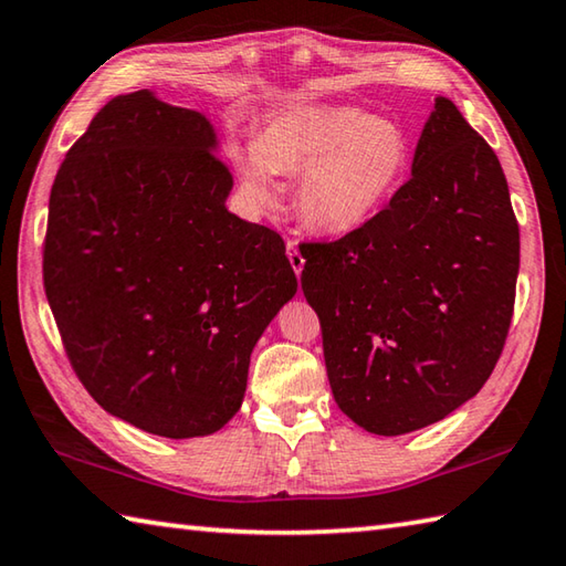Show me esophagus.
Instances as JSON below:
<instances>
[{
	"label": "esophagus",
	"instance_id": "34e87169",
	"mask_svg": "<svg viewBox=\"0 0 566 566\" xmlns=\"http://www.w3.org/2000/svg\"><path fill=\"white\" fill-rule=\"evenodd\" d=\"M285 253H289V261H291V265H293L295 275H301V271H303V263H305V258H303V253H301L298 243H295V241H289V243H285Z\"/></svg>",
	"mask_w": 566,
	"mask_h": 566
}]
</instances>
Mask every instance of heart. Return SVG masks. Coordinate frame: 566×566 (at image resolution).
<instances>
[{
	"label": "heart",
	"instance_id": "heart-1",
	"mask_svg": "<svg viewBox=\"0 0 566 566\" xmlns=\"http://www.w3.org/2000/svg\"><path fill=\"white\" fill-rule=\"evenodd\" d=\"M412 164L408 132L353 106H295L238 158L245 193L275 201V174H301L295 203L323 233H348L380 211Z\"/></svg>",
	"mask_w": 566,
	"mask_h": 566
}]
</instances>
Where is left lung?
I'll list each match as a JSON object with an SVG mask.
<instances>
[{"mask_svg":"<svg viewBox=\"0 0 566 566\" xmlns=\"http://www.w3.org/2000/svg\"><path fill=\"white\" fill-rule=\"evenodd\" d=\"M301 253L333 398L363 430H420L488 382L514 313L520 226L497 154L450 98H434L390 201Z\"/></svg>","mask_w":566,"mask_h":566,"instance_id":"1","label":"left lung"}]
</instances>
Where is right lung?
<instances>
[{
    "mask_svg": "<svg viewBox=\"0 0 566 566\" xmlns=\"http://www.w3.org/2000/svg\"><path fill=\"white\" fill-rule=\"evenodd\" d=\"M206 116L116 96L59 166L44 291L66 358L106 412L201 438L241 408L265 325L298 291L283 238L226 211Z\"/></svg>",
    "mask_w": 566,
    "mask_h": 566,
    "instance_id": "right-lung-1",
    "label": "right lung"
}]
</instances>
